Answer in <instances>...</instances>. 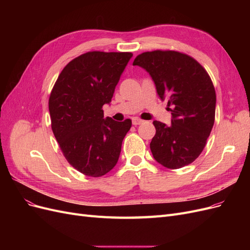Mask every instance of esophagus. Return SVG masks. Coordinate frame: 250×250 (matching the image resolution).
Here are the masks:
<instances>
[{"label": "esophagus", "mask_w": 250, "mask_h": 250, "mask_svg": "<svg viewBox=\"0 0 250 250\" xmlns=\"http://www.w3.org/2000/svg\"><path fill=\"white\" fill-rule=\"evenodd\" d=\"M143 122H144V121L141 120V119H138V118H133V119H132V124L135 125V126L142 124Z\"/></svg>", "instance_id": "obj_1"}]
</instances>
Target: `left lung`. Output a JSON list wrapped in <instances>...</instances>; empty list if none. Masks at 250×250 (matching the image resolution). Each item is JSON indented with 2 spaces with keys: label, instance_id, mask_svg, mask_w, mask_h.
<instances>
[{
  "label": "left lung",
  "instance_id": "1",
  "mask_svg": "<svg viewBox=\"0 0 250 250\" xmlns=\"http://www.w3.org/2000/svg\"><path fill=\"white\" fill-rule=\"evenodd\" d=\"M133 65L149 73L172 115L171 125L153 122L154 160L168 169L190 165L206 147L215 122L216 92L208 74L194 58L175 51L142 53Z\"/></svg>",
  "mask_w": 250,
  "mask_h": 250
}]
</instances>
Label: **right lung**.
<instances>
[{"label":"right lung","instance_id":"obj_1","mask_svg":"<svg viewBox=\"0 0 250 250\" xmlns=\"http://www.w3.org/2000/svg\"><path fill=\"white\" fill-rule=\"evenodd\" d=\"M129 52H87L67 63L49 99L51 126L64 157L86 176L100 177L118 163L131 120L104 119Z\"/></svg>","mask_w":250,"mask_h":250}]
</instances>
